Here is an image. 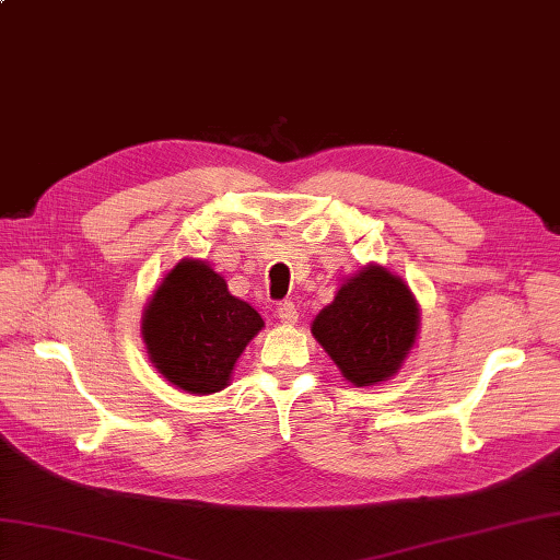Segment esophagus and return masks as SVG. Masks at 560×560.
Here are the masks:
<instances>
[{
	"label": "esophagus",
	"mask_w": 560,
	"mask_h": 560,
	"mask_svg": "<svg viewBox=\"0 0 560 560\" xmlns=\"http://www.w3.org/2000/svg\"><path fill=\"white\" fill-rule=\"evenodd\" d=\"M276 313H278V318H280L284 325H294V323L299 320V313H296L294 302H282Z\"/></svg>",
	"instance_id": "obj_1"
}]
</instances>
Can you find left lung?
Returning a JSON list of instances; mask_svg holds the SVG:
<instances>
[{"label": "left lung", "mask_w": 560, "mask_h": 560, "mask_svg": "<svg viewBox=\"0 0 560 560\" xmlns=\"http://www.w3.org/2000/svg\"><path fill=\"white\" fill-rule=\"evenodd\" d=\"M420 306L397 272L368 264L349 276L311 323L316 342L351 385L371 387L394 377L416 347Z\"/></svg>", "instance_id": "obj_1"}]
</instances>
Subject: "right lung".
Returning <instances> with one entry per match:
<instances>
[{"label": "right lung", "instance_id": "obj_1", "mask_svg": "<svg viewBox=\"0 0 560 560\" xmlns=\"http://www.w3.org/2000/svg\"><path fill=\"white\" fill-rule=\"evenodd\" d=\"M264 327L258 311L233 296L207 261L180 258L142 311L149 361L187 394L228 387L242 351Z\"/></svg>", "mask_w": 560, "mask_h": 560}]
</instances>
